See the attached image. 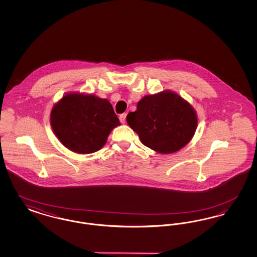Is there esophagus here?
Segmentation results:
<instances>
[{
  "instance_id": "esophagus-1",
  "label": "esophagus",
  "mask_w": 257,
  "mask_h": 257,
  "mask_svg": "<svg viewBox=\"0 0 257 257\" xmlns=\"http://www.w3.org/2000/svg\"><path fill=\"white\" fill-rule=\"evenodd\" d=\"M126 113H122V114H120L119 115V120H120V122L121 123H125V121H126Z\"/></svg>"
}]
</instances>
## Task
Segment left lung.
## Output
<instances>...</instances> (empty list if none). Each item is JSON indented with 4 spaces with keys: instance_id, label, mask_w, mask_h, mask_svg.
I'll return each mask as SVG.
<instances>
[{
    "instance_id": "obj_1",
    "label": "left lung",
    "mask_w": 257,
    "mask_h": 257,
    "mask_svg": "<svg viewBox=\"0 0 257 257\" xmlns=\"http://www.w3.org/2000/svg\"><path fill=\"white\" fill-rule=\"evenodd\" d=\"M126 119L143 145L162 154L173 153L185 147L197 126L194 108L170 90L145 96Z\"/></svg>"
}]
</instances>
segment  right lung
Returning <instances> with one entry per match:
<instances>
[{
	"label": "right lung",
	"instance_id": "right-lung-1",
	"mask_svg": "<svg viewBox=\"0 0 257 257\" xmlns=\"http://www.w3.org/2000/svg\"><path fill=\"white\" fill-rule=\"evenodd\" d=\"M51 126L69 150L89 154L105 146L110 131L120 125L107 99L91 94L67 93L53 107Z\"/></svg>",
	"mask_w": 257,
	"mask_h": 257
}]
</instances>
